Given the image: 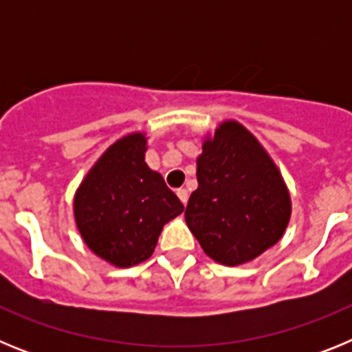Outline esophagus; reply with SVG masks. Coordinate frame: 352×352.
<instances>
[{"mask_svg":"<svg viewBox=\"0 0 352 352\" xmlns=\"http://www.w3.org/2000/svg\"><path fill=\"white\" fill-rule=\"evenodd\" d=\"M176 194H178L179 201H182L183 204L188 203V190H186V188H178V190H176Z\"/></svg>","mask_w":352,"mask_h":352,"instance_id":"1","label":"esophagus"}]
</instances>
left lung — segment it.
Returning a JSON list of instances; mask_svg holds the SVG:
<instances>
[{
    "instance_id": "8db88e82",
    "label": "left lung",
    "mask_w": 352,
    "mask_h": 352,
    "mask_svg": "<svg viewBox=\"0 0 352 352\" xmlns=\"http://www.w3.org/2000/svg\"><path fill=\"white\" fill-rule=\"evenodd\" d=\"M197 183L185 220L217 263H248L285 232L291 219L287 186L266 149L238 121H223L203 142Z\"/></svg>"
}]
</instances>
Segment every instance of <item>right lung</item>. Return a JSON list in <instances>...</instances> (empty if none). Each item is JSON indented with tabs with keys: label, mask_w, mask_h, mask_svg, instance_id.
Here are the masks:
<instances>
[{
	"label": "right lung",
	"mask_w": 352,
	"mask_h": 352,
	"mask_svg": "<svg viewBox=\"0 0 352 352\" xmlns=\"http://www.w3.org/2000/svg\"><path fill=\"white\" fill-rule=\"evenodd\" d=\"M144 133L109 146L76 192L74 214L84 243L118 268L149 259L158 236L183 204L144 162Z\"/></svg>",
	"instance_id": "add662e5"
}]
</instances>
